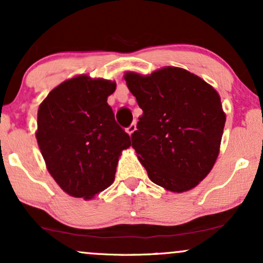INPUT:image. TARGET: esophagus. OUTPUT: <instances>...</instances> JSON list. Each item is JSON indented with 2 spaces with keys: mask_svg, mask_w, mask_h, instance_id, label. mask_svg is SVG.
I'll return each mask as SVG.
<instances>
[{
  "mask_svg": "<svg viewBox=\"0 0 263 263\" xmlns=\"http://www.w3.org/2000/svg\"><path fill=\"white\" fill-rule=\"evenodd\" d=\"M136 129H137V127H136V122H132L131 125H129L128 127L126 128V131H127V134H128L129 136H131V135L134 134V132L136 131Z\"/></svg>",
  "mask_w": 263,
  "mask_h": 263,
  "instance_id": "34e87169",
  "label": "esophagus"
}]
</instances>
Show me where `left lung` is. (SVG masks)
Here are the masks:
<instances>
[{
    "label": "left lung",
    "mask_w": 263,
    "mask_h": 263,
    "mask_svg": "<svg viewBox=\"0 0 263 263\" xmlns=\"http://www.w3.org/2000/svg\"><path fill=\"white\" fill-rule=\"evenodd\" d=\"M125 80L143 111L131 140L149 179L174 193L197 186L219 156L226 121L219 93L176 66Z\"/></svg>",
    "instance_id": "8db88e82"
}]
</instances>
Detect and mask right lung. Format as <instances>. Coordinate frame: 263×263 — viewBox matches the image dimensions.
I'll list each match as a JSON object with an SVG mask.
<instances>
[{"instance_id":"right-lung-1","label":"right lung","mask_w":263,"mask_h":263,"mask_svg":"<svg viewBox=\"0 0 263 263\" xmlns=\"http://www.w3.org/2000/svg\"><path fill=\"white\" fill-rule=\"evenodd\" d=\"M115 89V81L79 75L39 105V149L50 176L71 197L89 200L110 186L119 157L131 146L107 104Z\"/></svg>"}]
</instances>
